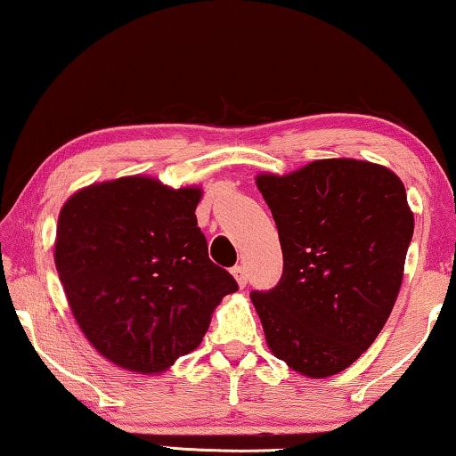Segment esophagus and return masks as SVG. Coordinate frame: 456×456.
<instances>
[{
    "mask_svg": "<svg viewBox=\"0 0 456 456\" xmlns=\"http://www.w3.org/2000/svg\"><path fill=\"white\" fill-rule=\"evenodd\" d=\"M231 274H233L235 277V281H237V285L240 287H246L248 285V271H246V266H233L231 268Z\"/></svg>",
    "mask_w": 456,
    "mask_h": 456,
    "instance_id": "obj_1",
    "label": "esophagus"
}]
</instances>
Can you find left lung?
<instances>
[{
    "label": "left lung",
    "mask_w": 456,
    "mask_h": 456,
    "mask_svg": "<svg viewBox=\"0 0 456 456\" xmlns=\"http://www.w3.org/2000/svg\"><path fill=\"white\" fill-rule=\"evenodd\" d=\"M283 249L271 291H252L274 357L310 378L335 376L376 341L403 283L413 213L382 165L322 159L256 177Z\"/></svg>",
    "instance_id": "left-lung-1"
}]
</instances>
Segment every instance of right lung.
<instances>
[{
  "label": "right lung",
  "instance_id": "add662e5",
  "mask_svg": "<svg viewBox=\"0 0 456 456\" xmlns=\"http://www.w3.org/2000/svg\"><path fill=\"white\" fill-rule=\"evenodd\" d=\"M200 188L132 175L93 183L61 207L55 268L80 330L102 357L161 374L194 351L235 279L208 258Z\"/></svg>",
  "mask_w": 456,
  "mask_h": 456
}]
</instances>
